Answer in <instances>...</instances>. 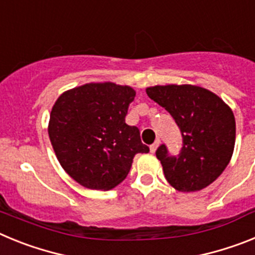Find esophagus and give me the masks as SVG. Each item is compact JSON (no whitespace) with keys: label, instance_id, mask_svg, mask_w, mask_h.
Instances as JSON below:
<instances>
[{"label":"esophagus","instance_id":"1","mask_svg":"<svg viewBox=\"0 0 255 255\" xmlns=\"http://www.w3.org/2000/svg\"><path fill=\"white\" fill-rule=\"evenodd\" d=\"M159 144H161V140H159V139H157V140H155L154 143H153L152 145H150V147H149V148H150V152L154 153L155 150H157V148H158Z\"/></svg>","mask_w":255,"mask_h":255}]
</instances>
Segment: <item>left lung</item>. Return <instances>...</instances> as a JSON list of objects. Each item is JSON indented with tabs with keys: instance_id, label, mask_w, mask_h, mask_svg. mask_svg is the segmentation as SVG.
I'll return each instance as SVG.
<instances>
[{
	"instance_id": "obj_1",
	"label": "left lung",
	"mask_w": 255,
	"mask_h": 255,
	"mask_svg": "<svg viewBox=\"0 0 255 255\" xmlns=\"http://www.w3.org/2000/svg\"><path fill=\"white\" fill-rule=\"evenodd\" d=\"M147 94L170 112L182 135L180 154L170 155L164 144L155 150L168 184L182 193L208 186L233 157L236 125L231 108L197 85H155L147 88Z\"/></svg>"
}]
</instances>
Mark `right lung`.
<instances>
[{
	"mask_svg": "<svg viewBox=\"0 0 255 255\" xmlns=\"http://www.w3.org/2000/svg\"><path fill=\"white\" fill-rule=\"evenodd\" d=\"M135 91L89 83L65 92L52 107L48 135L58 162L88 189L110 190L128 176L136 153H148L136 126L125 123Z\"/></svg>",
	"mask_w": 255,
	"mask_h": 255,
	"instance_id": "obj_1",
	"label": "right lung"
}]
</instances>
